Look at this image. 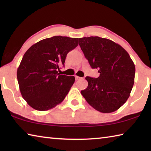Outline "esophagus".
<instances>
[{
  "label": "esophagus",
  "instance_id": "obj_1",
  "mask_svg": "<svg viewBox=\"0 0 151 151\" xmlns=\"http://www.w3.org/2000/svg\"><path fill=\"white\" fill-rule=\"evenodd\" d=\"M81 78H82L81 77H79V76H75V79L76 81L80 80V79H81Z\"/></svg>",
  "mask_w": 151,
  "mask_h": 151
}]
</instances>
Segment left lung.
Listing matches in <instances>:
<instances>
[{
  "mask_svg": "<svg viewBox=\"0 0 151 151\" xmlns=\"http://www.w3.org/2000/svg\"><path fill=\"white\" fill-rule=\"evenodd\" d=\"M79 45L98 78L86 76L88 86L82 95L94 109L103 113L118 110L126 103L134 82L135 66L126 50L112 40L99 37L79 39Z\"/></svg>",
  "mask_w": 151,
  "mask_h": 151,
  "instance_id": "8db88e82",
  "label": "left lung"
}]
</instances>
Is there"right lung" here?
<instances>
[{
    "instance_id": "obj_1",
    "label": "right lung",
    "mask_w": 151,
    "mask_h": 151,
    "mask_svg": "<svg viewBox=\"0 0 151 151\" xmlns=\"http://www.w3.org/2000/svg\"><path fill=\"white\" fill-rule=\"evenodd\" d=\"M78 45V38L55 36L35 43L24 53L17 79L22 96L32 108L47 111L65 99L75 78L60 75V67Z\"/></svg>"
}]
</instances>
